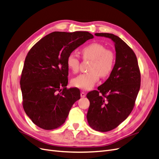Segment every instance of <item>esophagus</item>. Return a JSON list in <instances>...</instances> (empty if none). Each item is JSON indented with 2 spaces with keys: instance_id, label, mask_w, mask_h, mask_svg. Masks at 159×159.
Masks as SVG:
<instances>
[{
  "instance_id": "1",
  "label": "esophagus",
  "mask_w": 159,
  "mask_h": 159,
  "mask_svg": "<svg viewBox=\"0 0 159 159\" xmlns=\"http://www.w3.org/2000/svg\"><path fill=\"white\" fill-rule=\"evenodd\" d=\"M80 95H81V98H85V95H86V93L85 92H84V91H81Z\"/></svg>"
}]
</instances>
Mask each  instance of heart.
<instances>
[{"label":"heart","mask_w":159,"mask_h":159,"mask_svg":"<svg viewBox=\"0 0 159 159\" xmlns=\"http://www.w3.org/2000/svg\"><path fill=\"white\" fill-rule=\"evenodd\" d=\"M85 59L93 60L90 67V72L81 74L74 78L71 84L75 87L84 90L92 88L99 80V75L102 78L107 77L113 69L115 61L114 53L107 50L103 45L99 43H92L85 46L82 50ZM68 68L74 73L80 68V58L75 52H71L67 58Z\"/></svg>","instance_id":"heart-1"}]
</instances>
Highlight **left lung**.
Here are the masks:
<instances>
[{"instance_id":"8db88e82","label":"left lung","mask_w":159,"mask_h":159,"mask_svg":"<svg viewBox=\"0 0 159 159\" xmlns=\"http://www.w3.org/2000/svg\"><path fill=\"white\" fill-rule=\"evenodd\" d=\"M110 38L115 48V64L109 78L87 94L90 105L87 114L89 125L107 132L125 120L133 109L141 86V74L134 52L117 36L95 33Z\"/></svg>"}]
</instances>
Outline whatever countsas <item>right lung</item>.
<instances>
[{
    "mask_svg": "<svg viewBox=\"0 0 159 159\" xmlns=\"http://www.w3.org/2000/svg\"><path fill=\"white\" fill-rule=\"evenodd\" d=\"M93 36L88 32H53L34 46L26 57L20 79L25 111L36 125L45 130L61 126L80 91L67 89V58Z\"/></svg>",
    "mask_w": 159,
    "mask_h": 159,
    "instance_id": "add662e5",
    "label": "right lung"
}]
</instances>
